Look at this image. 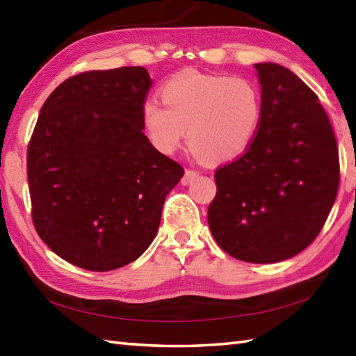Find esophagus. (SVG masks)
Returning a JSON list of instances; mask_svg holds the SVG:
<instances>
[{"label":"esophagus","mask_w":356,"mask_h":356,"mask_svg":"<svg viewBox=\"0 0 356 356\" xmlns=\"http://www.w3.org/2000/svg\"><path fill=\"white\" fill-rule=\"evenodd\" d=\"M199 176L197 171H193V170H186L185 176L182 177V185H190L193 180Z\"/></svg>","instance_id":"1"}]
</instances>
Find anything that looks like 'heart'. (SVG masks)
Returning <instances> with one entry per match:
<instances>
[{"instance_id": "obj_1", "label": "heart", "mask_w": 356, "mask_h": 356, "mask_svg": "<svg viewBox=\"0 0 356 356\" xmlns=\"http://www.w3.org/2000/svg\"><path fill=\"white\" fill-rule=\"evenodd\" d=\"M162 101L142 105L143 127L162 153L176 151L186 136L197 157L228 162L251 147L259 131L261 93L251 79L188 72L162 87Z\"/></svg>"}]
</instances>
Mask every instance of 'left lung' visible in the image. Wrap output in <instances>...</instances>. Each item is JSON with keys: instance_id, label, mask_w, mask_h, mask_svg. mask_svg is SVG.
<instances>
[{"instance_id": "left-lung-1", "label": "left lung", "mask_w": 356, "mask_h": 356, "mask_svg": "<svg viewBox=\"0 0 356 356\" xmlns=\"http://www.w3.org/2000/svg\"><path fill=\"white\" fill-rule=\"evenodd\" d=\"M263 113L251 147L214 174L208 225L225 252L248 263H277L318 236L337 197L339 161L318 97L274 63L254 65Z\"/></svg>"}]
</instances>
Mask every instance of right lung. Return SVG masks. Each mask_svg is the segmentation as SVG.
Instances as JSON below:
<instances>
[{
	"label": "right lung",
	"instance_id": "obj_1",
	"mask_svg": "<svg viewBox=\"0 0 356 356\" xmlns=\"http://www.w3.org/2000/svg\"><path fill=\"white\" fill-rule=\"evenodd\" d=\"M143 67L72 76L44 102L27 151L38 236L74 266L105 272L147 251L184 168L143 134Z\"/></svg>",
	"mask_w": 356,
	"mask_h": 356
}]
</instances>
